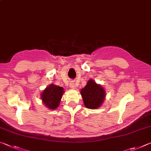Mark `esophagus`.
Returning <instances> with one entry per match:
<instances>
[{
    "label": "esophagus",
    "mask_w": 151,
    "mask_h": 151,
    "mask_svg": "<svg viewBox=\"0 0 151 151\" xmlns=\"http://www.w3.org/2000/svg\"><path fill=\"white\" fill-rule=\"evenodd\" d=\"M70 88H73V89H76V86L75 85V84L72 83V82L70 83Z\"/></svg>",
    "instance_id": "34e87169"
}]
</instances>
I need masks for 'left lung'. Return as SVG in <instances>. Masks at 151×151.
<instances>
[{
	"label": "left lung",
	"instance_id": "8db88e82",
	"mask_svg": "<svg viewBox=\"0 0 151 151\" xmlns=\"http://www.w3.org/2000/svg\"><path fill=\"white\" fill-rule=\"evenodd\" d=\"M84 104L87 109H96L102 105L106 93L103 86L96 84L93 79L88 80L86 85L81 91Z\"/></svg>",
	"mask_w": 151,
	"mask_h": 151
}]
</instances>
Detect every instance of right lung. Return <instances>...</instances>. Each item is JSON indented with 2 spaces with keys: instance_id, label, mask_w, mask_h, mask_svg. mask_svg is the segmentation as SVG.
Instances as JSON below:
<instances>
[{
  "instance_id": "right-lung-1",
  "label": "right lung",
  "mask_w": 151,
  "mask_h": 151,
  "mask_svg": "<svg viewBox=\"0 0 151 151\" xmlns=\"http://www.w3.org/2000/svg\"><path fill=\"white\" fill-rule=\"evenodd\" d=\"M64 92L65 91L63 87L51 84L43 91L41 94L42 103L48 109H56L59 105Z\"/></svg>"
}]
</instances>
